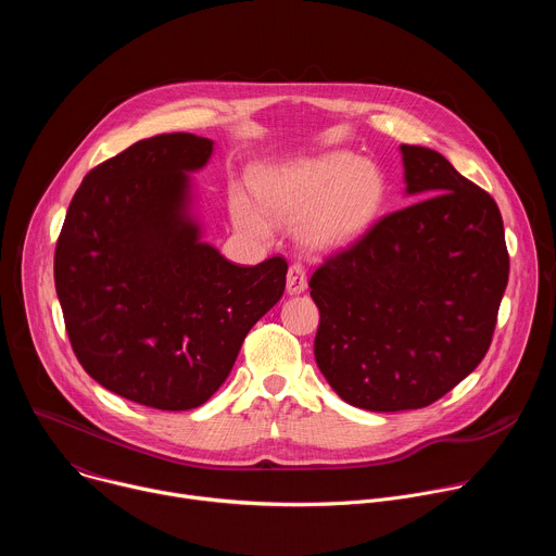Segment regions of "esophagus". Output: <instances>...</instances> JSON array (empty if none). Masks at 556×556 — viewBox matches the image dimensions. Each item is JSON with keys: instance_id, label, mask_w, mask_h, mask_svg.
Masks as SVG:
<instances>
[{"instance_id": "34e87169", "label": "esophagus", "mask_w": 556, "mask_h": 556, "mask_svg": "<svg viewBox=\"0 0 556 556\" xmlns=\"http://www.w3.org/2000/svg\"><path fill=\"white\" fill-rule=\"evenodd\" d=\"M286 288H288L290 294H301L307 288V275H305V268L301 264H292L288 268Z\"/></svg>"}]
</instances>
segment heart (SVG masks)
Segmentation results:
<instances>
[{
  "label": "heart",
  "instance_id": "b5f03b06",
  "mask_svg": "<svg viewBox=\"0 0 556 556\" xmlns=\"http://www.w3.org/2000/svg\"><path fill=\"white\" fill-rule=\"evenodd\" d=\"M255 200L237 191L232 217L237 226L268 235L275 224L296 226L303 247L316 253L354 244L374 224L384 185L380 174L350 151L301 155L273 165L253 182Z\"/></svg>",
  "mask_w": 556,
  "mask_h": 556
}]
</instances>
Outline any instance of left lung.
Masks as SVG:
<instances>
[{"label": "left lung", "mask_w": 556, "mask_h": 556, "mask_svg": "<svg viewBox=\"0 0 556 556\" xmlns=\"http://www.w3.org/2000/svg\"><path fill=\"white\" fill-rule=\"evenodd\" d=\"M405 193L309 279L321 312L314 358L341 399L367 412L420 409L489 352L508 283L495 200L429 147L401 144Z\"/></svg>", "instance_id": "obj_1"}]
</instances>
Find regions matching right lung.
<instances>
[{
    "label": "right lung",
    "instance_id": "obj_1",
    "mask_svg": "<svg viewBox=\"0 0 556 556\" xmlns=\"http://www.w3.org/2000/svg\"><path fill=\"white\" fill-rule=\"evenodd\" d=\"M211 153L208 138L161 134L110 157L74 193L54 253L78 363L163 412L204 405L286 290V260L237 266L202 240L191 174Z\"/></svg>",
    "mask_w": 556,
    "mask_h": 556
}]
</instances>
